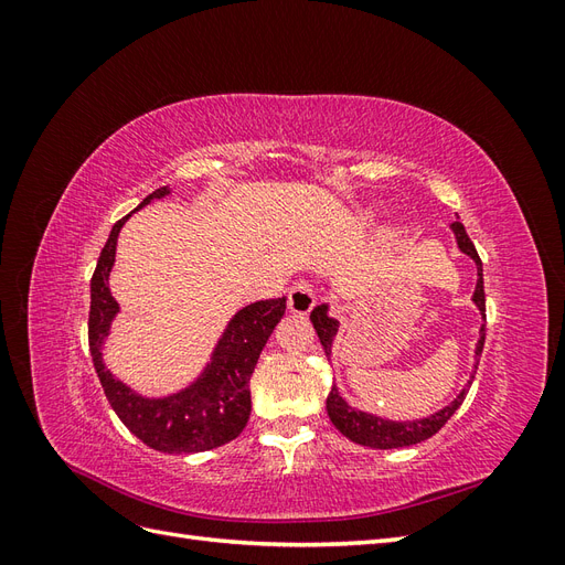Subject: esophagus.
I'll return each instance as SVG.
<instances>
[{
  "label": "esophagus",
  "instance_id": "34e87169",
  "mask_svg": "<svg viewBox=\"0 0 565 565\" xmlns=\"http://www.w3.org/2000/svg\"><path fill=\"white\" fill-rule=\"evenodd\" d=\"M316 306V292L311 285L306 282H297L287 295V311L295 316H309L311 309Z\"/></svg>",
  "mask_w": 565,
  "mask_h": 565
}]
</instances>
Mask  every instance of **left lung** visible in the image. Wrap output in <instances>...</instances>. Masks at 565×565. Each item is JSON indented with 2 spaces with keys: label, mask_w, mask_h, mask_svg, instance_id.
<instances>
[{
  "label": "left lung",
  "mask_w": 565,
  "mask_h": 565,
  "mask_svg": "<svg viewBox=\"0 0 565 565\" xmlns=\"http://www.w3.org/2000/svg\"><path fill=\"white\" fill-rule=\"evenodd\" d=\"M455 233V241L461 254H467L469 259L476 264V289H473V306L481 313V318L486 320V292H483V264L478 259V252L473 247V243L469 241V235L465 231V226L455 221L450 226ZM311 322L318 332L320 344L324 349V355H328V361L332 363V349H334V341L339 334V320L330 316V303H320L311 311ZM483 344H486V322L481 324V332H478V341H476V349H473V370H471V377L465 384L457 396L448 403L443 405L436 413L419 417V419H386L382 415H374V413H365V409H358L353 405H349V401L341 396L339 386L334 384L330 396H328V415L330 422L337 426V429L344 434L349 440L358 443V446H365V448H374V450H391V448H407V446H417V443L431 438L434 434H438L443 429V424H446L457 409L459 405L465 403L467 391L473 382V374L478 367V361H481V353H483Z\"/></svg>",
  "instance_id": "8db88e82"
}]
</instances>
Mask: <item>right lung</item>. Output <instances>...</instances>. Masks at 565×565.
<instances>
[{"label": "right lung", "mask_w": 565, "mask_h": 565, "mask_svg": "<svg viewBox=\"0 0 565 565\" xmlns=\"http://www.w3.org/2000/svg\"><path fill=\"white\" fill-rule=\"evenodd\" d=\"M172 195L169 185L150 193L134 212L143 210L152 200ZM131 212V214H134ZM125 218L113 226L106 247L100 249L92 278V311H89V349L100 386L117 417L127 429L141 438L148 448L167 455L204 452L224 446L243 434L252 413L249 380L268 337L285 316V297L252 301L235 311L218 334L210 361L185 386L146 396L117 380L106 367L104 347L110 337L119 303L110 292V273L115 266L117 237Z\"/></svg>", "instance_id": "obj_1"}]
</instances>
